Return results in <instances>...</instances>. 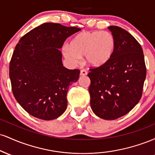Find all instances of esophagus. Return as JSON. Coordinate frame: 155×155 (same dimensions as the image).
<instances>
[{"mask_svg":"<svg viewBox=\"0 0 155 155\" xmlns=\"http://www.w3.org/2000/svg\"><path fill=\"white\" fill-rule=\"evenodd\" d=\"M87 74V72L86 70H81V71H80V75L81 76H85Z\"/></svg>","mask_w":155,"mask_h":155,"instance_id":"esophagus-1","label":"esophagus"}]
</instances>
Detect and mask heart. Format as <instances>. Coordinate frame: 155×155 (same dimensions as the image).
I'll use <instances>...</instances> for the list:
<instances>
[{"label":"heart","mask_w":155,"mask_h":155,"mask_svg":"<svg viewBox=\"0 0 155 155\" xmlns=\"http://www.w3.org/2000/svg\"><path fill=\"white\" fill-rule=\"evenodd\" d=\"M115 39L107 31H84L72 39L69 46L63 47V54L71 63L76 65L81 58L90 66L102 67L113 57L115 51Z\"/></svg>","instance_id":"obj_1"}]
</instances>
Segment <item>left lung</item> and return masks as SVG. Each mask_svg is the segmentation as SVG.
I'll return each instance as SVG.
<instances>
[{
    "label": "left lung",
    "instance_id": "obj_1",
    "mask_svg": "<svg viewBox=\"0 0 155 155\" xmlns=\"http://www.w3.org/2000/svg\"><path fill=\"white\" fill-rule=\"evenodd\" d=\"M108 29L115 39L111 60L102 67L90 68V106L97 117L116 120L135 107L142 96L147 68L140 44L122 28Z\"/></svg>",
    "mask_w": 155,
    "mask_h": 155
}]
</instances>
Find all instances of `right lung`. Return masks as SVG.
Listing matches in <instances>:
<instances>
[{
  "label": "right lung",
  "mask_w": 155,
  "mask_h": 155,
  "mask_svg": "<svg viewBox=\"0 0 155 155\" xmlns=\"http://www.w3.org/2000/svg\"><path fill=\"white\" fill-rule=\"evenodd\" d=\"M58 23L41 25L23 35L9 64L13 95L32 116L51 120L67 108V92L79 79V69L63 66L59 50L68 37L80 31Z\"/></svg>",
  "instance_id": "1"
}]
</instances>
